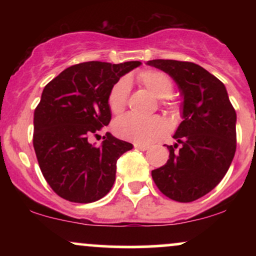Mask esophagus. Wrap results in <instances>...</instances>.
I'll return each mask as SVG.
<instances>
[{"label":"esophagus","instance_id":"34e87169","mask_svg":"<svg viewBox=\"0 0 256 256\" xmlns=\"http://www.w3.org/2000/svg\"><path fill=\"white\" fill-rule=\"evenodd\" d=\"M134 148L138 149V150L144 152V150H146V149L149 148V146H144V144H140V143H134Z\"/></svg>","mask_w":256,"mask_h":256}]
</instances>
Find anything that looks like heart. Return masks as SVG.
<instances>
[{
    "label": "heart",
    "mask_w": 256,
    "mask_h": 256,
    "mask_svg": "<svg viewBox=\"0 0 256 256\" xmlns=\"http://www.w3.org/2000/svg\"><path fill=\"white\" fill-rule=\"evenodd\" d=\"M138 79L154 96L164 98L171 94L173 83L168 74L158 70H146L138 74ZM130 80L122 78L112 86L108 95V107L113 114L122 113L128 102ZM114 132L119 137L134 140L140 144H149L162 137L168 131V125L160 116L137 118L134 116H124L114 122Z\"/></svg>",
    "instance_id": "heart-1"
}]
</instances>
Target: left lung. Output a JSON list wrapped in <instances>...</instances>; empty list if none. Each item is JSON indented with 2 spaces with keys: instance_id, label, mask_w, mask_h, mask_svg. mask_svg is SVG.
I'll return each instance as SVG.
<instances>
[{
  "instance_id": "left-lung-1",
  "label": "left lung",
  "mask_w": 256,
  "mask_h": 256,
  "mask_svg": "<svg viewBox=\"0 0 256 256\" xmlns=\"http://www.w3.org/2000/svg\"><path fill=\"white\" fill-rule=\"evenodd\" d=\"M146 64L167 73L183 98V122L173 134L176 143L167 146L170 158L152 171V177L167 198L195 201L213 190L231 165L236 152V112L225 85L204 67L161 58Z\"/></svg>"
}]
</instances>
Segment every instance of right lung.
<instances>
[{"instance_id":"1","label":"right lung","mask_w":256,"mask_h":256,"mask_svg":"<svg viewBox=\"0 0 256 256\" xmlns=\"http://www.w3.org/2000/svg\"><path fill=\"white\" fill-rule=\"evenodd\" d=\"M140 64H78L43 89L34 116V148L44 178L60 198L90 204L110 192L116 182V160L134 146L110 132L101 146L90 138L110 124L112 86Z\"/></svg>"}]
</instances>
